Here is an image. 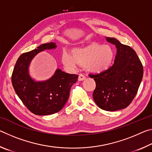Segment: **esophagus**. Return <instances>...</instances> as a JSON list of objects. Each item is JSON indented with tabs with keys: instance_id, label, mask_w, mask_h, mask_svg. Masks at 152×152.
<instances>
[{
	"instance_id": "obj_1",
	"label": "esophagus",
	"mask_w": 152,
	"mask_h": 152,
	"mask_svg": "<svg viewBox=\"0 0 152 152\" xmlns=\"http://www.w3.org/2000/svg\"><path fill=\"white\" fill-rule=\"evenodd\" d=\"M85 76H84L83 74H79V76H78V80L79 81H82V80H85Z\"/></svg>"
}]
</instances>
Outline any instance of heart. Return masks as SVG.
Here are the masks:
<instances>
[{
  "mask_svg": "<svg viewBox=\"0 0 152 152\" xmlns=\"http://www.w3.org/2000/svg\"><path fill=\"white\" fill-rule=\"evenodd\" d=\"M113 58L114 51L110 45L96 43L74 48L71 53L65 50L61 55L62 63L68 68H76L80 64L93 73H101L108 70Z\"/></svg>",
  "mask_w": 152,
  "mask_h": 152,
  "instance_id": "heart-1",
  "label": "heart"
}]
</instances>
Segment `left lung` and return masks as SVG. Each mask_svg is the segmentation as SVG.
<instances>
[{
  "mask_svg": "<svg viewBox=\"0 0 152 152\" xmlns=\"http://www.w3.org/2000/svg\"><path fill=\"white\" fill-rule=\"evenodd\" d=\"M108 42L117 48L113 65L106 71L89 74L96 82L93 99L97 106L107 111L125 109L134 99L142 80L143 68L135 51L113 37Z\"/></svg>",
  "mask_w": 152,
  "mask_h": 152,
  "instance_id": "8db88e82",
  "label": "left lung"
}]
</instances>
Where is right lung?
<instances>
[{"label":"right lung","instance_id":"add662e5","mask_svg":"<svg viewBox=\"0 0 152 152\" xmlns=\"http://www.w3.org/2000/svg\"><path fill=\"white\" fill-rule=\"evenodd\" d=\"M56 48L55 43H44L18 58L12 74L15 91L28 109L33 114L48 115L58 113L68 101L72 86L78 80V75L64 72L57 69L51 78L35 82L29 74L32 59L40 51Z\"/></svg>","mask_w":152,"mask_h":152}]
</instances>
